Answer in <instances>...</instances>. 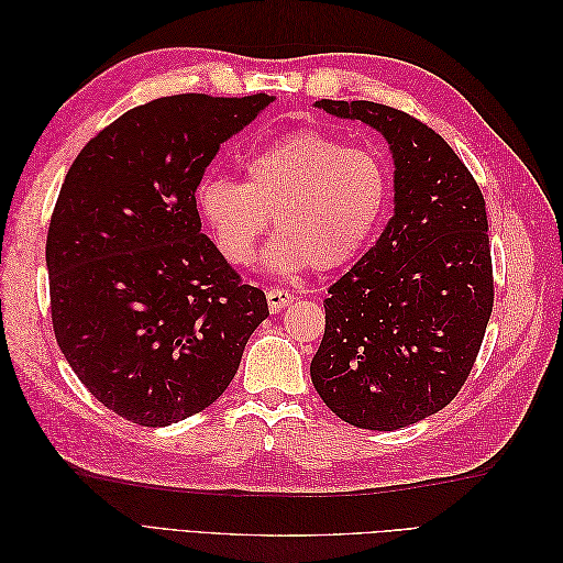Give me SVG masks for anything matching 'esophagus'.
<instances>
[{
  "mask_svg": "<svg viewBox=\"0 0 563 563\" xmlns=\"http://www.w3.org/2000/svg\"><path fill=\"white\" fill-rule=\"evenodd\" d=\"M265 296H267V305L272 312H279L286 308L288 302H291V294H288L286 288H267Z\"/></svg>",
  "mask_w": 563,
  "mask_h": 563,
  "instance_id": "obj_1",
  "label": "esophagus"
}]
</instances>
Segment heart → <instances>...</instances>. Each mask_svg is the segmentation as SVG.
I'll use <instances>...</instances> for the list:
<instances>
[{"instance_id": "1", "label": "heart", "mask_w": 563, "mask_h": 563, "mask_svg": "<svg viewBox=\"0 0 563 563\" xmlns=\"http://www.w3.org/2000/svg\"><path fill=\"white\" fill-rule=\"evenodd\" d=\"M195 203L232 265L251 261L272 218V269L331 272L350 265L383 225L389 172L376 152L298 131L255 150L242 183L203 178Z\"/></svg>"}]
</instances>
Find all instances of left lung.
Listing matches in <instances>:
<instances>
[{"instance_id": "left-lung-1", "label": "left lung", "mask_w": 563, "mask_h": 563, "mask_svg": "<svg viewBox=\"0 0 563 563\" xmlns=\"http://www.w3.org/2000/svg\"><path fill=\"white\" fill-rule=\"evenodd\" d=\"M314 106L378 129L395 157V216L329 286L310 366L340 420L391 432L451 404L479 354L493 310L486 201L463 159L420 119L371 100Z\"/></svg>"}]
</instances>
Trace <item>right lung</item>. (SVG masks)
<instances>
[{
    "label": "right lung",
    "instance_id": "obj_1",
    "mask_svg": "<svg viewBox=\"0 0 563 563\" xmlns=\"http://www.w3.org/2000/svg\"><path fill=\"white\" fill-rule=\"evenodd\" d=\"M269 103L150 100L96 133L65 176L46 234L51 321L77 378L117 416L166 428L203 411L269 314L195 203L220 143Z\"/></svg>",
    "mask_w": 563,
    "mask_h": 563
}]
</instances>
